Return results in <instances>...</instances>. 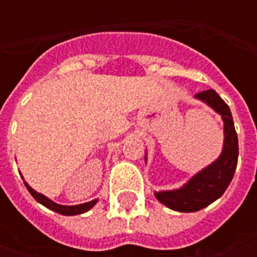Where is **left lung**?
Wrapping results in <instances>:
<instances>
[{"label": "left lung", "instance_id": "left-lung-1", "mask_svg": "<svg viewBox=\"0 0 257 257\" xmlns=\"http://www.w3.org/2000/svg\"><path fill=\"white\" fill-rule=\"evenodd\" d=\"M196 97L222 115L224 121V147L214 163L197 173L180 190L156 193L159 202L176 212H197L217 200L232 182L239 157L237 134L229 105L214 90L197 93Z\"/></svg>", "mask_w": 257, "mask_h": 257}]
</instances>
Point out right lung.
Wrapping results in <instances>:
<instances>
[{
    "label": "right lung",
    "mask_w": 257,
    "mask_h": 257,
    "mask_svg": "<svg viewBox=\"0 0 257 257\" xmlns=\"http://www.w3.org/2000/svg\"><path fill=\"white\" fill-rule=\"evenodd\" d=\"M25 187H27V190H28V192L31 193V196L34 197L37 202H40L41 204H44L45 207H48V209H51V210H54V212L60 213V214H64V216L81 214V213L90 210L94 204H95V202H97V200H93V202L84 203V204H77V206H61V204H57V203L51 202V200H50V199H47L45 196L40 194V193H37L35 190H33L27 183H25Z\"/></svg>",
    "instance_id": "add662e5"
}]
</instances>
